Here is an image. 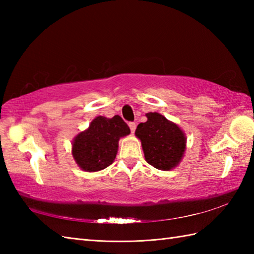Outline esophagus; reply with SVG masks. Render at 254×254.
<instances>
[{
	"instance_id": "obj_1",
	"label": "esophagus",
	"mask_w": 254,
	"mask_h": 254,
	"mask_svg": "<svg viewBox=\"0 0 254 254\" xmlns=\"http://www.w3.org/2000/svg\"><path fill=\"white\" fill-rule=\"evenodd\" d=\"M128 127H130V130H131L132 133L135 132V128H136V124L135 123L130 122V123H128Z\"/></svg>"
}]
</instances>
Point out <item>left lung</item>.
<instances>
[{
  "label": "left lung",
  "instance_id": "obj_1",
  "mask_svg": "<svg viewBox=\"0 0 254 254\" xmlns=\"http://www.w3.org/2000/svg\"><path fill=\"white\" fill-rule=\"evenodd\" d=\"M146 118L147 121L139 123L135 131V136L142 143L145 160L159 170L176 168L185 157L186 133L158 112H148Z\"/></svg>",
  "mask_w": 254,
  "mask_h": 254
}]
</instances>
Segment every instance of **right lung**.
Listing matches in <instances>:
<instances>
[{
    "mask_svg": "<svg viewBox=\"0 0 254 254\" xmlns=\"http://www.w3.org/2000/svg\"><path fill=\"white\" fill-rule=\"evenodd\" d=\"M131 133L120 116L96 117L85 131L72 141V155L80 169L96 172L110 166L118 153L119 141Z\"/></svg>",
    "mask_w": 254,
    "mask_h": 254,
    "instance_id": "add662e5",
    "label": "right lung"
}]
</instances>
